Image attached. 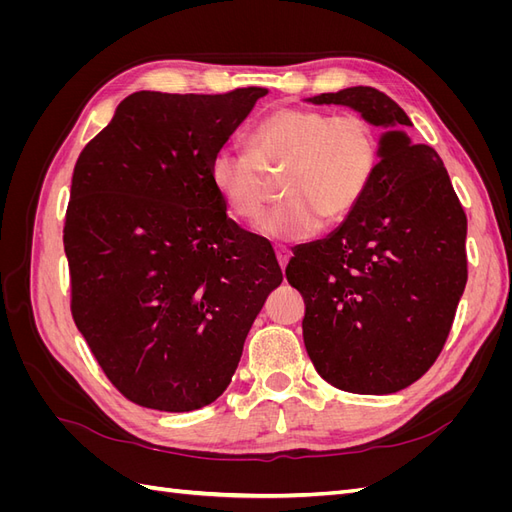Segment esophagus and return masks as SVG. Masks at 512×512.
I'll use <instances>...</instances> for the list:
<instances>
[{
	"mask_svg": "<svg viewBox=\"0 0 512 512\" xmlns=\"http://www.w3.org/2000/svg\"><path fill=\"white\" fill-rule=\"evenodd\" d=\"M275 256H277V262H280V267H282V271L286 269V265H288V260H290V250L288 247H275Z\"/></svg>",
	"mask_w": 512,
	"mask_h": 512,
	"instance_id": "34e87169",
	"label": "esophagus"
}]
</instances>
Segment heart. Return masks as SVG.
<instances>
[{
  "label": "heart",
  "mask_w": 512,
  "mask_h": 512,
  "mask_svg": "<svg viewBox=\"0 0 512 512\" xmlns=\"http://www.w3.org/2000/svg\"><path fill=\"white\" fill-rule=\"evenodd\" d=\"M378 162V134L365 117L282 108L254 128L250 151L215 149L209 181L235 218L254 222L269 192L265 173L282 170L277 190L284 200L258 230L277 241H303L316 235L320 222L348 218L367 194Z\"/></svg>",
  "instance_id": "heart-1"
}]
</instances>
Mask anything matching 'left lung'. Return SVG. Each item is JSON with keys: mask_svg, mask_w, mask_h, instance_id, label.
I'll return each mask as SVG.
<instances>
[{"mask_svg": "<svg viewBox=\"0 0 512 512\" xmlns=\"http://www.w3.org/2000/svg\"><path fill=\"white\" fill-rule=\"evenodd\" d=\"M307 102L350 106L386 132L361 203L286 267L305 301L303 342L335 389L397 393L451 333L468 282L466 213L436 149L410 141V117L382 91L361 85Z\"/></svg>", "mask_w": 512, "mask_h": 512, "instance_id": "8db88e82", "label": "left lung"}]
</instances>
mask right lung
<instances>
[{
    "label": "right lung",
    "instance_id": "right-lung-1",
    "mask_svg": "<svg viewBox=\"0 0 512 512\" xmlns=\"http://www.w3.org/2000/svg\"><path fill=\"white\" fill-rule=\"evenodd\" d=\"M136 91L85 145L64 226L72 318L115 389L190 412L218 399L282 269L209 181L215 149L267 96Z\"/></svg>",
    "mask_w": 512,
    "mask_h": 512
}]
</instances>
